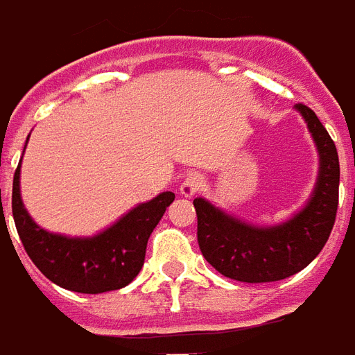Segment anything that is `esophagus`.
Masks as SVG:
<instances>
[{
    "instance_id": "obj_1",
    "label": "esophagus",
    "mask_w": 355,
    "mask_h": 355,
    "mask_svg": "<svg viewBox=\"0 0 355 355\" xmlns=\"http://www.w3.org/2000/svg\"><path fill=\"white\" fill-rule=\"evenodd\" d=\"M202 184H205V180H202V177H200L199 173H189L188 177L184 178L178 189H180V193H182L184 197H193L197 191H200Z\"/></svg>"
}]
</instances>
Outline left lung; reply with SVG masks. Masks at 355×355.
<instances>
[{
	"instance_id": "8db88e82",
	"label": "left lung",
	"mask_w": 355,
	"mask_h": 355,
	"mask_svg": "<svg viewBox=\"0 0 355 355\" xmlns=\"http://www.w3.org/2000/svg\"><path fill=\"white\" fill-rule=\"evenodd\" d=\"M295 110L319 155L317 180L300 210L275 225H254L205 197L193 200L200 252L227 278L247 284L284 280L308 267L330 237L339 202L336 144L311 108L297 105Z\"/></svg>"
}]
</instances>
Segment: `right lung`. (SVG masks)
Here are the masks:
<instances>
[{
    "mask_svg": "<svg viewBox=\"0 0 355 355\" xmlns=\"http://www.w3.org/2000/svg\"><path fill=\"white\" fill-rule=\"evenodd\" d=\"M19 177L21 160L14 173L12 216L29 258L53 284L86 295L116 291L138 276L144 267L150 232L160 223L167 206L175 200L173 191H162L147 202L130 208L101 232L94 236H66L49 232L31 217L21 199Z\"/></svg>",
    "mask_w": 355,
    "mask_h": 355,
    "instance_id": "add662e5",
    "label": "right lung"
}]
</instances>
